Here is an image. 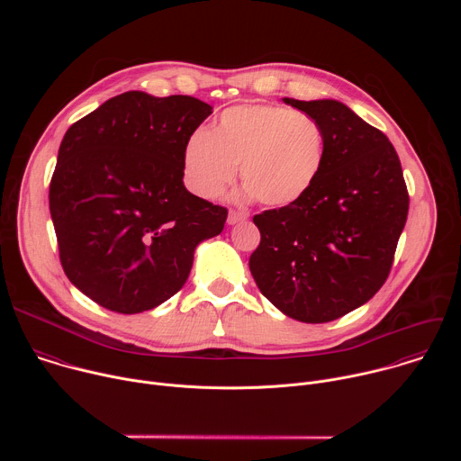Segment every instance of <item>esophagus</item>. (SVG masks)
Here are the masks:
<instances>
[{
	"label": "esophagus",
	"mask_w": 461,
	"mask_h": 461,
	"mask_svg": "<svg viewBox=\"0 0 461 461\" xmlns=\"http://www.w3.org/2000/svg\"><path fill=\"white\" fill-rule=\"evenodd\" d=\"M248 219V215L246 213H242V212H235V210H231L230 213H228V224H239V222H244Z\"/></svg>",
	"instance_id": "1"
}]
</instances>
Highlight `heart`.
I'll return each instance as SVG.
<instances>
[{"mask_svg":"<svg viewBox=\"0 0 461 461\" xmlns=\"http://www.w3.org/2000/svg\"><path fill=\"white\" fill-rule=\"evenodd\" d=\"M326 160V135L310 114L281 105L246 104L226 109L184 146L187 187L215 199L237 176L246 196L268 208L299 203L319 180Z\"/></svg>","mask_w":461,"mask_h":461,"instance_id":"b5f03b06","label":"heart"}]
</instances>
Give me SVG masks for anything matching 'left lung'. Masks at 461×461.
Segmentation results:
<instances>
[{
	"label": "left lung",
	"instance_id": "8db88e82",
	"mask_svg": "<svg viewBox=\"0 0 461 461\" xmlns=\"http://www.w3.org/2000/svg\"><path fill=\"white\" fill-rule=\"evenodd\" d=\"M285 104L322 125L326 160L299 203L253 217L260 244L249 272L285 315L328 322L365 304L386 281L409 191L386 135L350 107L338 100Z\"/></svg>",
	"mask_w": 461,
	"mask_h": 461
}]
</instances>
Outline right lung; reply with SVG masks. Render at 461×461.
<instances>
[{"label":"right lung","mask_w":461,"mask_h":461,"mask_svg":"<svg viewBox=\"0 0 461 461\" xmlns=\"http://www.w3.org/2000/svg\"><path fill=\"white\" fill-rule=\"evenodd\" d=\"M213 107L193 96L118 95L65 133L49 208L65 276L118 313L151 310L187 281L194 248L228 210L189 193L184 146Z\"/></svg>","instance_id":"1"}]
</instances>
